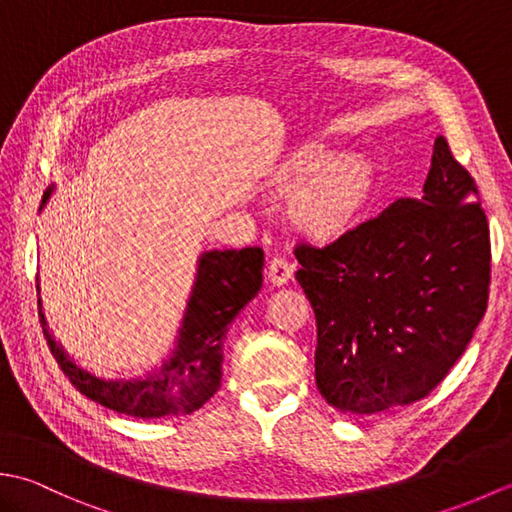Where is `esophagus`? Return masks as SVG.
I'll use <instances>...</instances> for the list:
<instances>
[{
	"mask_svg": "<svg viewBox=\"0 0 512 512\" xmlns=\"http://www.w3.org/2000/svg\"><path fill=\"white\" fill-rule=\"evenodd\" d=\"M290 277H292V264L288 262L286 257L275 255L273 259H270V262H268V279L273 281L275 286L288 284Z\"/></svg>",
	"mask_w": 512,
	"mask_h": 512,
	"instance_id": "34e87169",
	"label": "esophagus"
}]
</instances>
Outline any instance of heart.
Masks as SVG:
<instances>
[{
    "instance_id": "1",
    "label": "heart",
    "mask_w": 512,
    "mask_h": 512,
    "mask_svg": "<svg viewBox=\"0 0 512 512\" xmlns=\"http://www.w3.org/2000/svg\"><path fill=\"white\" fill-rule=\"evenodd\" d=\"M321 147H308L292 158L281 189L290 193V213L317 237H334L350 228L369 189L367 162L352 154L326 158Z\"/></svg>"
}]
</instances>
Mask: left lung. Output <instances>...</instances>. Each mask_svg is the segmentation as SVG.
Here are the masks:
<instances>
[{
    "mask_svg": "<svg viewBox=\"0 0 512 512\" xmlns=\"http://www.w3.org/2000/svg\"><path fill=\"white\" fill-rule=\"evenodd\" d=\"M422 191L330 244L295 246V279L317 319L314 378L350 416L429 396L486 312L491 233L477 184L444 136Z\"/></svg>",
    "mask_w": 512,
    "mask_h": 512,
    "instance_id": "1",
    "label": "left lung"
}]
</instances>
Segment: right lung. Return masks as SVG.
<instances>
[{
  "instance_id": "add662e5",
  "label": "right lung",
  "mask_w": 512,
  "mask_h": 512,
  "mask_svg": "<svg viewBox=\"0 0 512 512\" xmlns=\"http://www.w3.org/2000/svg\"><path fill=\"white\" fill-rule=\"evenodd\" d=\"M262 266L264 250L257 246L204 253L176 352L143 380H101L83 372L52 339L41 314L43 336L61 372L83 396L134 418L182 416L202 407L220 387L228 325L262 288Z\"/></svg>"
}]
</instances>
